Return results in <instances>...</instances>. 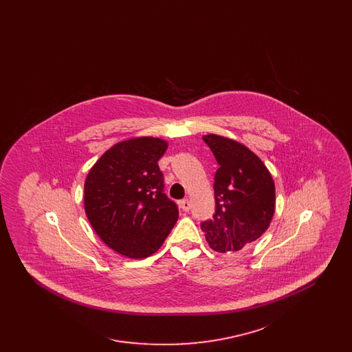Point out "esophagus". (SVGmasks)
Instances as JSON below:
<instances>
[{
	"instance_id": "34e87169",
	"label": "esophagus",
	"mask_w": 352,
	"mask_h": 352,
	"mask_svg": "<svg viewBox=\"0 0 352 352\" xmlns=\"http://www.w3.org/2000/svg\"><path fill=\"white\" fill-rule=\"evenodd\" d=\"M179 206H181V208L184 210V212H187L191 208V201L188 199H184V201H179Z\"/></svg>"
}]
</instances>
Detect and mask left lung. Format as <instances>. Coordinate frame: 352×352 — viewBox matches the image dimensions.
I'll list each match as a JSON object with an SVG mask.
<instances>
[{
	"label": "left lung",
	"mask_w": 352,
	"mask_h": 352,
	"mask_svg": "<svg viewBox=\"0 0 352 352\" xmlns=\"http://www.w3.org/2000/svg\"><path fill=\"white\" fill-rule=\"evenodd\" d=\"M214 153V219L201 223L211 250L245 251L268 230L276 210V187L264 162L241 142L219 134L203 135Z\"/></svg>",
	"instance_id": "8db88e82"
}]
</instances>
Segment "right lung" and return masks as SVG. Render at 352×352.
<instances>
[{
  "mask_svg": "<svg viewBox=\"0 0 352 352\" xmlns=\"http://www.w3.org/2000/svg\"><path fill=\"white\" fill-rule=\"evenodd\" d=\"M168 145L158 137L120 141L85 178V215L101 240L122 256L149 257L178 220L177 204L164 192L158 168Z\"/></svg>",
  "mask_w": 352,
  "mask_h": 352,
  "instance_id": "obj_1",
  "label": "right lung"
}]
</instances>
